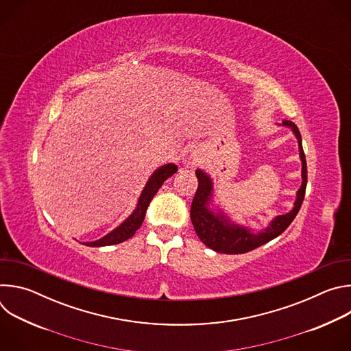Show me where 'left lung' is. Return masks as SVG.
I'll return each instance as SVG.
<instances>
[{
    "mask_svg": "<svg viewBox=\"0 0 351 351\" xmlns=\"http://www.w3.org/2000/svg\"><path fill=\"white\" fill-rule=\"evenodd\" d=\"M283 125L290 126L298 140L300 158L303 161V172H302L303 184L297 191L294 208L285 215L276 217L271 222V225L263 232H260L258 234H253L250 230L240 228L237 225L228 223L223 219V217L214 215L207 208V203L210 202V195L213 190L211 180L203 171L199 169L195 171L198 186H197V191L194 194L191 208H190V219L199 240H202L207 247L215 250V252L223 253V254H243L247 252H252V250L268 243L269 240L283 233L287 229V226L293 222L297 213L300 211V207H302L304 195H306V187H307L306 154L302 144V134H300L298 128L291 121H283Z\"/></svg>",
    "mask_w": 351,
    "mask_h": 351,
    "instance_id": "8db88e82",
    "label": "left lung"
}]
</instances>
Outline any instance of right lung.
Returning a JSON list of instances; mask_svg holds the SVG:
<instances>
[{
	"label": "right lung",
	"instance_id": "obj_1",
	"mask_svg": "<svg viewBox=\"0 0 351 351\" xmlns=\"http://www.w3.org/2000/svg\"><path fill=\"white\" fill-rule=\"evenodd\" d=\"M176 171H178V167L173 164H168V165H164L160 169H157L154 172V175L147 182V184L138 198L137 208L134 210V213L121 226H118L115 230H112L107 236L98 239L95 241L84 243V244L90 245V247H101V245L118 244V243H122V241L130 239L136 233V230L141 226L144 217H145V211H147L149 203H152L153 197L157 194V191L160 190L162 183L168 178H171Z\"/></svg>",
	"mask_w": 351,
	"mask_h": 351
}]
</instances>
